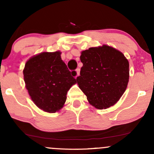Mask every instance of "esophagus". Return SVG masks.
I'll use <instances>...</instances> for the list:
<instances>
[{"instance_id":"1","label":"esophagus","mask_w":154,"mask_h":154,"mask_svg":"<svg viewBox=\"0 0 154 154\" xmlns=\"http://www.w3.org/2000/svg\"><path fill=\"white\" fill-rule=\"evenodd\" d=\"M79 72H80V69L77 68V69H76V77L79 76Z\"/></svg>"}]
</instances>
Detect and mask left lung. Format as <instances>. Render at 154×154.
I'll return each mask as SVG.
<instances>
[{"mask_svg": "<svg viewBox=\"0 0 154 154\" xmlns=\"http://www.w3.org/2000/svg\"><path fill=\"white\" fill-rule=\"evenodd\" d=\"M83 66L77 82L91 105L106 109L117 103L126 91L129 61L121 51L107 45L81 52Z\"/></svg>", "mask_w": 154, "mask_h": 154, "instance_id": "8db88e82", "label": "left lung"}]
</instances>
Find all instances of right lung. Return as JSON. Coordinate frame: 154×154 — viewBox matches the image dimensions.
<instances>
[{"mask_svg":"<svg viewBox=\"0 0 154 154\" xmlns=\"http://www.w3.org/2000/svg\"><path fill=\"white\" fill-rule=\"evenodd\" d=\"M61 51L42 52L27 60L23 70L25 87L39 109L56 113L63 108L67 92L77 79L61 58Z\"/></svg>","mask_w":154,"mask_h":154,"instance_id":"1","label":"right lung"}]
</instances>
